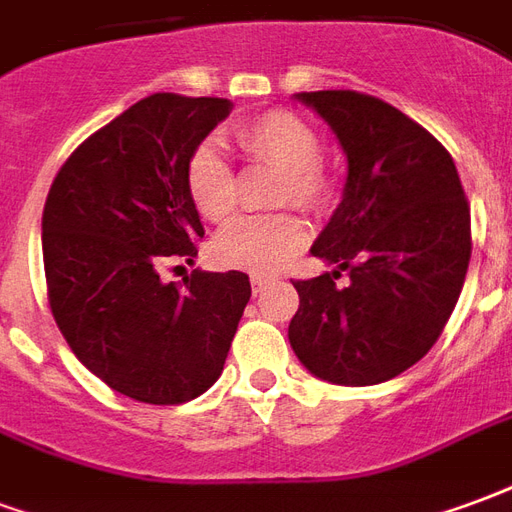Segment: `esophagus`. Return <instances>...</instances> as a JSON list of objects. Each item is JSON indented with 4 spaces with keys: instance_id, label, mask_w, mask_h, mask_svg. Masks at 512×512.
I'll use <instances>...</instances> for the list:
<instances>
[{
    "instance_id": "1",
    "label": "esophagus",
    "mask_w": 512,
    "mask_h": 512,
    "mask_svg": "<svg viewBox=\"0 0 512 512\" xmlns=\"http://www.w3.org/2000/svg\"><path fill=\"white\" fill-rule=\"evenodd\" d=\"M267 278H261V275H253L251 278V286H253V292L259 294V292H264V289H267Z\"/></svg>"
}]
</instances>
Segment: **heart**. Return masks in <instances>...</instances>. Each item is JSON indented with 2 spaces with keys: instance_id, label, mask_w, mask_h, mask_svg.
Returning <instances> with one entry per match:
<instances>
[{
  "instance_id": "b5f03b06",
  "label": "heart",
  "mask_w": 512,
  "mask_h": 512,
  "mask_svg": "<svg viewBox=\"0 0 512 512\" xmlns=\"http://www.w3.org/2000/svg\"><path fill=\"white\" fill-rule=\"evenodd\" d=\"M237 147L251 163L281 169L272 193L275 207H300L324 215L335 204L338 182L327 169L319 133L292 111H267L237 128ZM185 188L190 204L210 223H226L237 210V174L223 149L201 144L190 152L185 166ZM311 229L292 210L272 215H248L220 231L215 259L223 267L248 272H272L294 259L308 245Z\"/></svg>"
}]
</instances>
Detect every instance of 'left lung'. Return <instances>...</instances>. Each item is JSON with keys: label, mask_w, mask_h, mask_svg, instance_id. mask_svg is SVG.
Listing matches in <instances>:
<instances>
[{"label": "left lung", "mask_w": 512, "mask_h": 512, "mask_svg": "<svg viewBox=\"0 0 512 512\" xmlns=\"http://www.w3.org/2000/svg\"><path fill=\"white\" fill-rule=\"evenodd\" d=\"M297 100L333 128L349 177L311 248L338 270L294 281L300 308L289 341L324 382H387L428 354L464 289L469 201L450 152L390 103L352 89ZM343 269L350 283L338 287Z\"/></svg>", "instance_id": "1"}]
</instances>
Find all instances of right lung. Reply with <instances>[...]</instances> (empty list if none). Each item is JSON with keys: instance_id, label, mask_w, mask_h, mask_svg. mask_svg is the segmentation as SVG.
Here are the masks:
<instances>
[{"instance_id": "add662e5", "label": "right lung", "mask_w": 512, "mask_h": 512, "mask_svg": "<svg viewBox=\"0 0 512 512\" xmlns=\"http://www.w3.org/2000/svg\"><path fill=\"white\" fill-rule=\"evenodd\" d=\"M223 98L158 92L78 144L43 210L48 305L92 374L141 404H185L223 371L242 311L245 272H201L181 283L163 264L193 259L204 237L185 166L220 119Z\"/></svg>"}]
</instances>
